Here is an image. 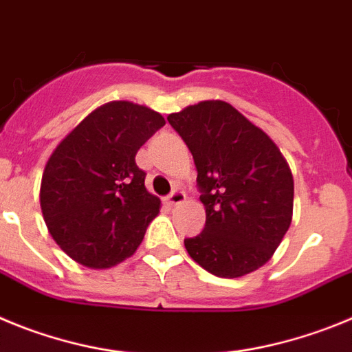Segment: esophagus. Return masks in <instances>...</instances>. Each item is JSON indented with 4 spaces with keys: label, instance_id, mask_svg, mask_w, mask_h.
<instances>
[{
    "label": "esophagus",
    "instance_id": "1",
    "mask_svg": "<svg viewBox=\"0 0 352 352\" xmlns=\"http://www.w3.org/2000/svg\"><path fill=\"white\" fill-rule=\"evenodd\" d=\"M168 204L170 205H180V204H184V201H186V192L184 191H180V189H173L172 192H170L168 195Z\"/></svg>",
    "mask_w": 352,
    "mask_h": 352
}]
</instances>
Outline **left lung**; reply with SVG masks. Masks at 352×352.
Segmentation results:
<instances>
[{
  "label": "left lung",
  "instance_id": "1",
  "mask_svg": "<svg viewBox=\"0 0 352 352\" xmlns=\"http://www.w3.org/2000/svg\"><path fill=\"white\" fill-rule=\"evenodd\" d=\"M168 122L195 160L207 221L184 240L210 274L242 277L263 267L293 217L291 170L267 133L226 101H201L170 113Z\"/></svg>",
  "mask_w": 352,
  "mask_h": 352
}]
</instances>
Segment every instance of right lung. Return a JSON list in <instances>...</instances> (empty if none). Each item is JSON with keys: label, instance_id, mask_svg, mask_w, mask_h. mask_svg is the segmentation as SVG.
Returning <instances> with one entry per match:
<instances>
[{"label": "right lung", "instance_id": "1", "mask_svg": "<svg viewBox=\"0 0 352 352\" xmlns=\"http://www.w3.org/2000/svg\"><path fill=\"white\" fill-rule=\"evenodd\" d=\"M164 126L131 101L100 107L56 147L43 170L40 207L63 251L89 268L133 256L161 201L145 189L138 148Z\"/></svg>", "mask_w": 352, "mask_h": 352}]
</instances>
